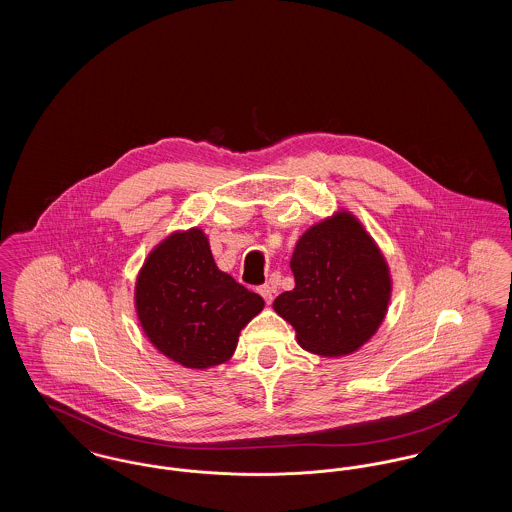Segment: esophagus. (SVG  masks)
Listing matches in <instances>:
<instances>
[{
    "label": "esophagus",
    "instance_id": "34e87169",
    "mask_svg": "<svg viewBox=\"0 0 512 512\" xmlns=\"http://www.w3.org/2000/svg\"><path fill=\"white\" fill-rule=\"evenodd\" d=\"M259 293L263 295V299H265L267 303H272V299H274V286L263 284V286H259Z\"/></svg>",
    "mask_w": 512,
    "mask_h": 512
}]
</instances>
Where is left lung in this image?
<instances>
[{
    "label": "left lung",
    "mask_w": 512,
    "mask_h": 512,
    "mask_svg": "<svg viewBox=\"0 0 512 512\" xmlns=\"http://www.w3.org/2000/svg\"><path fill=\"white\" fill-rule=\"evenodd\" d=\"M295 288L272 307L286 318L303 349L340 357L378 330L390 303V272L361 222L349 213L311 226L295 245Z\"/></svg>",
    "instance_id": "obj_1"
}]
</instances>
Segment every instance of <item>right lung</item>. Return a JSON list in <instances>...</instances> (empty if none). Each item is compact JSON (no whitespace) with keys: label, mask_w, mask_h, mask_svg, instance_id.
<instances>
[{"label":"right lung","mask_w":512,"mask_h":512,"mask_svg":"<svg viewBox=\"0 0 512 512\" xmlns=\"http://www.w3.org/2000/svg\"><path fill=\"white\" fill-rule=\"evenodd\" d=\"M263 307L259 293L217 268L199 228L157 245L136 282V309L147 338L188 368L228 361L240 330Z\"/></svg>","instance_id":"right-lung-1"}]
</instances>
